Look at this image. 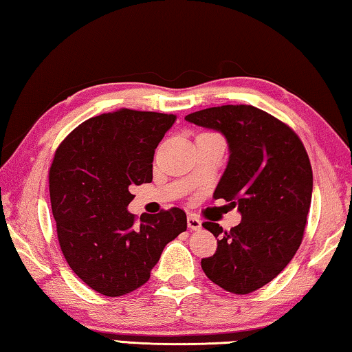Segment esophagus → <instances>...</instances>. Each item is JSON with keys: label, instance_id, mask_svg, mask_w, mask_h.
<instances>
[{"label": "esophagus", "instance_id": "1", "mask_svg": "<svg viewBox=\"0 0 352 352\" xmlns=\"http://www.w3.org/2000/svg\"><path fill=\"white\" fill-rule=\"evenodd\" d=\"M187 226H188V228H190V230H200L201 221L195 216V214H188V216H187Z\"/></svg>", "mask_w": 352, "mask_h": 352}]
</instances>
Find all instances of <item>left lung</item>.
Wrapping results in <instances>:
<instances>
[{
	"label": "left lung",
	"instance_id": "obj_1",
	"mask_svg": "<svg viewBox=\"0 0 352 352\" xmlns=\"http://www.w3.org/2000/svg\"><path fill=\"white\" fill-rule=\"evenodd\" d=\"M186 120L227 138L230 160L214 198L241 212L230 232L203 222L219 239L201 268L227 292L251 294L273 281L302 244L313 193L308 152L287 124L251 104L201 109Z\"/></svg>",
	"mask_w": 352,
	"mask_h": 352
}]
</instances>
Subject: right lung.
Listing matches in <instances>:
<instances>
[{"mask_svg":"<svg viewBox=\"0 0 352 352\" xmlns=\"http://www.w3.org/2000/svg\"><path fill=\"white\" fill-rule=\"evenodd\" d=\"M175 120L135 109L95 116L55 151L49 192L60 249L80 281L106 297L149 281L164 248L187 228L181 208L126 211L131 188L152 181L155 147Z\"/></svg>","mask_w":352,"mask_h":352,"instance_id":"1","label":"right lung"}]
</instances>
